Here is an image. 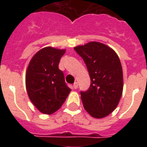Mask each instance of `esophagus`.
<instances>
[{
  "label": "esophagus",
  "instance_id": "34e87169",
  "mask_svg": "<svg viewBox=\"0 0 147 147\" xmlns=\"http://www.w3.org/2000/svg\"><path fill=\"white\" fill-rule=\"evenodd\" d=\"M73 88L74 89H76V88H78V83L75 82L73 84Z\"/></svg>",
  "mask_w": 147,
  "mask_h": 147
}]
</instances>
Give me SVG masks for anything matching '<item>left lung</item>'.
Returning a JSON list of instances; mask_svg holds the SVG:
<instances>
[{"instance_id": "8db88e82", "label": "left lung", "mask_w": 147, "mask_h": 147, "mask_svg": "<svg viewBox=\"0 0 147 147\" xmlns=\"http://www.w3.org/2000/svg\"><path fill=\"white\" fill-rule=\"evenodd\" d=\"M74 49L84 60L91 78L89 88L81 92L83 106L93 117H105L115 110L123 92L120 59L111 48L101 42H90Z\"/></svg>"}]
</instances>
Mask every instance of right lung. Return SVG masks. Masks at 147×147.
I'll return each mask as SVG.
<instances>
[{
    "label": "right lung",
    "mask_w": 147,
    "mask_h": 147,
    "mask_svg": "<svg viewBox=\"0 0 147 147\" xmlns=\"http://www.w3.org/2000/svg\"><path fill=\"white\" fill-rule=\"evenodd\" d=\"M65 53V49L45 47L33 55L27 67L26 88L29 98L43 114L58 111L71 92L59 69Z\"/></svg>",
    "instance_id": "add662e5"
}]
</instances>
